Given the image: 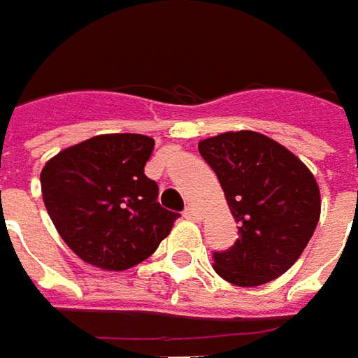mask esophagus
Segmentation results:
<instances>
[{"label": "esophagus", "instance_id": "obj_1", "mask_svg": "<svg viewBox=\"0 0 358 358\" xmlns=\"http://www.w3.org/2000/svg\"><path fill=\"white\" fill-rule=\"evenodd\" d=\"M185 217L191 218V220H199L201 213H199V208H196L195 205H189V207L185 208Z\"/></svg>", "mask_w": 358, "mask_h": 358}]
</instances>
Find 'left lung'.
<instances>
[{
  "label": "left lung",
  "mask_w": 358,
  "mask_h": 358,
  "mask_svg": "<svg viewBox=\"0 0 358 358\" xmlns=\"http://www.w3.org/2000/svg\"><path fill=\"white\" fill-rule=\"evenodd\" d=\"M199 153L217 173L241 232L234 246L213 256L215 272L241 287L280 278L306 250L319 222L313 173L282 143L250 129L201 140Z\"/></svg>",
  "instance_id": "8db88e82"
}]
</instances>
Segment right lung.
<instances>
[{"label": "right lung", "instance_id": "obj_1", "mask_svg": "<svg viewBox=\"0 0 358 358\" xmlns=\"http://www.w3.org/2000/svg\"><path fill=\"white\" fill-rule=\"evenodd\" d=\"M155 141L102 134L59 151L41 171L43 203L66 246L100 270L143 262L171 232L177 213L157 203L143 167Z\"/></svg>", "mask_w": 358, "mask_h": 358}]
</instances>
